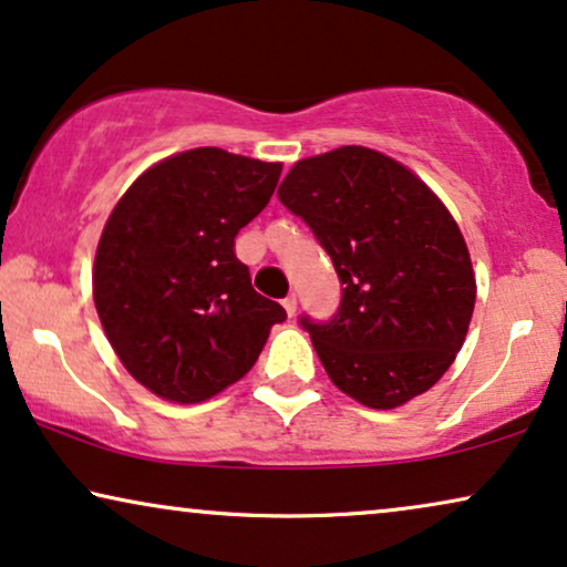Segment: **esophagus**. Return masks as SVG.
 I'll return each instance as SVG.
<instances>
[{
    "label": "esophagus",
    "mask_w": 567,
    "mask_h": 567,
    "mask_svg": "<svg viewBox=\"0 0 567 567\" xmlns=\"http://www.w3.org/2000/svg\"><path fill=\"white\" fill-rule=\"evenodd\" d=\"M284 309H286V315H289V317L297 315V293H289V297L284 299Z\"/></svg>",
    "instance_id": "1"
}]
</instances>
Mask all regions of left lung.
Segmentation results:
<instances>
[{
  "label": "left lung",
  "mask_w": 567,
  "mask_h": 567,
  "mask_svg": "<svg viewBox=\"0 0 567 567\" xmlns=\"http://www.w3.org/2000/svg\"><path fill=\"white\" fill-rule=\"evenodd\" d=\"M278 200L312 229L343 286L330 320L299 317L332 384L377 410L431 390L475 309L470 252L446 206L367 146L297 162Z\"/></svg>",
  "instance_id": "left-lung-1"
}]
</instances>
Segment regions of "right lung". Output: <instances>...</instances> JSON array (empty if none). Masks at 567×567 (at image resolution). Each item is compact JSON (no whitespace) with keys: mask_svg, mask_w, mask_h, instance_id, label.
I'll use <instances>...</instances> for the list:
<instances>
[{"mask_svg":"<svg viewBox=\"0 0 567 567\" xmlns=\"http://www.w3.org/2000/svg\"><path fill=\"white\" fill-rule=\"evenodd\" d=\"M278 177V162L200 146L146 169L113 208L92 293L121 363L159 398H214L252 369L286 320L235 255Z\"/></svg>","mask_w":567,"mask_h":567,"instance_id":"add662e5","label":"right lung"}]
</instances>
